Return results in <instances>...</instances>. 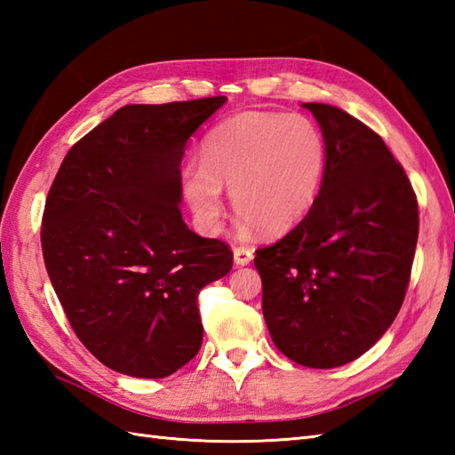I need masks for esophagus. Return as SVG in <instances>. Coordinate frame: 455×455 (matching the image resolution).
<instances>
[{
	"label": "esophagus",
	"mask_w": 455,
	"mask_h": 455,
	"mask_svg": "<svg viewBox=\"0 0 455 455\" xmlns=\"http://www.w3.org/2000/svg\"><path fill=\"white\" fill-rule=\"evenodd\" d=\"M233 252H235V264L236 266H248L250 262H252V258H254L252 250L244 248V246H236Z\"/></svg>",
	"instance_id": "34e87169"
}]
</instances>
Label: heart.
I'll return each mask as SVG.
<instances>
[{
  "mask_svg": "<svg viewBox=\"0 0 455 455\" xmlns=\"http://www.w3.org/2000/svg\"><path fill=\"white\" fill-rule=\"evenodd\" d=\"M326 162L316 124L303 115L248 111L222 121L183 170V196L203 233L220 230L225 196L238 211V233H285L315 205Z\"/></svg>",
  "mask_w": 455,
  "mask_h": 455,
  "instance_id": "obj_1",
  "label": "heart"
}]
</instances>
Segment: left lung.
<instances>
[{"label":"left lung","mask_w":455,"mask_h":455,"mask_svg":"<svg viewBox=\"0 0 455 455\" xmlns=\"http://www.w3.org/2000/svg\"><path fill=\"white\" fill-rule=\"evenodd\" d=\"M323 186L307 217L256 250L262 311L275 347L299 365L350 363L397 316L419 240V203L379 134L324 103Z\"/></svg>","instance_id":"8db88e82"}]
</instances>
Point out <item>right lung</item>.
<instances>
[{"label": "right lung", "mask_w": 455, "mask_h": 455, "mask_svg": "<svg viewBox=\"0 0 455 455\" xmlns=\"http://www.w3.org/2000/svg\"><path fill=\"white\" fill-rule=\"evenodd\" d=\"M225 101L124 105L74 144L48 191V277L76 336L113 371L160 379L199 352L197 295L233 252L183 222L180 166Z\"/></svg>", "instance_id": "obj_1"}]
</instances>
